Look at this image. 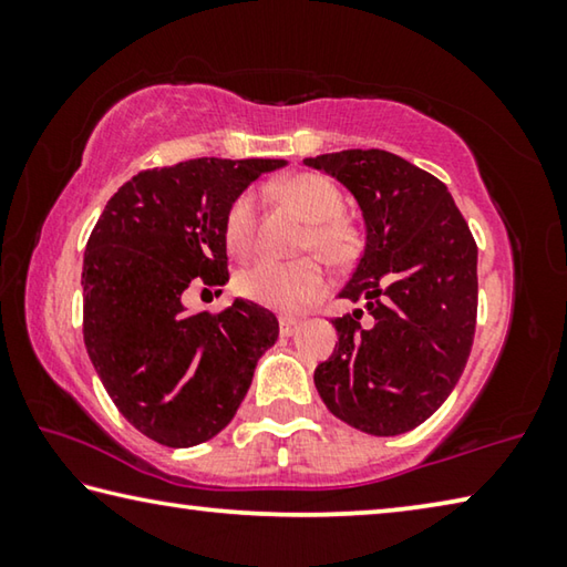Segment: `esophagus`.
Returning <instances> with one entry per match:
<instances>
[{
	"label": "esophagus",
	"instance_id": "34e87169",
	"mask_svg": "<svg viewBox=\"0 0 567 567\" xmlns=\"http://www.w3.org/2000/svg\"><path fill=\"white\" fill-rule=\"evenodd\" d=\"M302 328L300 320H292V318H282L280 320V334L282 338H292V334Z\"/></svg>",
	"mask_w": 567,
	"mask_h": 567
}]
</instances>
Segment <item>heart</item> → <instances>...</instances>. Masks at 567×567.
Listing matches in <instances>:
<instances>
[{
    "label": "heart",
    "mask_w": 567,
    "mask_h": 567,
    "mask_svg": "<svg viewBox=\"0 0 567 567\" xmlns=\"http://www.w3.org/2000/svg\"><path fill=\"white\" fill-rule=\"evenodd\" d=\"M280 197L300 213L310 229L305 235V247L315 249L332 265H348L360 249V237L342 215V195L328 177L302 172L280 182ZM257 203L252 192H243L227 209L225 239L235 255H247L255 243ZM237 292L257 305L272 307L280 312H297L324 292L328 275L312 257L297 262L260 260L237 272Z\"/></svg>",
    "instance_id": "1"
}]
</instances>
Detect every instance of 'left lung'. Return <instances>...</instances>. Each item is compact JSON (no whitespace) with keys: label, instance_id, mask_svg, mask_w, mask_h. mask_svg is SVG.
I'll use <instances>...</instances> for the list:
<instances>
[{"label":"left lung","instance_id":"left-lung-1","mask_svg":"<svg viewBox=\"0 0 567 567\" xmlns=\"http://www.w3.org/2000/svg\"><path fill=\"white\" fill-rule=\"evenodd\" d=\"M358 203L364 249L338 297L364 302L332 320L338 342L315 368L334 417L392 437L443 405L463 375L477 315V245L437 177L385 150L307 157Z\"/></svg>","mask_w":567,"mask_h":567}]
</instances>
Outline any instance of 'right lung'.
<instances>
[{
    "mask_svg": "<svg viewBox=\"0 0 567 567\" xmlns=\"http://www.w3.org/2000/svg\"><path fill=\"white\" fill-rule=\"evenodd\" d=\"M285 159L199 157L147 169L114 192L84 247V348L114 405L167 447L215 437L245 400L280 324L235 300L189 315L195 277L225 285L229 205Z\"/></svg>",
    "mask_w": 567,
    "mask_h": 567,
    "instance_id": "obj_1",
    "label": "right lung"
}]
</instances>
